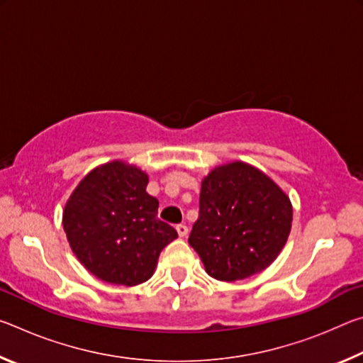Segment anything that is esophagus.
<instances>
[{
  "instance_id": "1",
  "label": "esophagus",
  "mask_w": 363,
  "mask_h": 363,
  "mask_svg": "<svg viewBox=\"0 0 363 363\" xmlns=\"http://www.w3.org/2000/svg\"><path fill=\"white\" fill-rule=\"evenodd\" d=\"M176 230H177V233H179V237H186L189 233V227L186 224H177Z\"/></svg>"
}]
</instances>
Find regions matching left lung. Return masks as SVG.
I'll return each mask as SVG.
<instances>
[{"mask_svg":"<svg viewBox=\"0 0 363 363\" xmlns=\"http://www.w3.org/2000/svg\"><path fill=\"white\" fill-rule=\"evenodd\" d=\"M286 194L255 167L233 162L203 181L200 211L189 243L213 279L235 281L275 261L291 230Z\"/></svg>","mask_w":363,"mask_h":363,"instance_id":"left-lung-1","label":"left lung"}]
</instances>
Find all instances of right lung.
<instances>
[{
  "label": "right lung",
  "mask_w": 363,
  "mask_h": 363,
  "mask_svg": "<svg viewBox=\"0 0 363 363\" xmlns=\"http://www.w3.org/2000/svg\"><path fill=\"white\" fill-rule=\"evenodd\" d=\"M149 176L110 162L83 177L62 214L78 261L107 284L134 286L149 280L162 250L177 238L157 218L158 200L145 192Z\"/></svg>",
  "instance_id": "obj_1"
}]
</instances>
